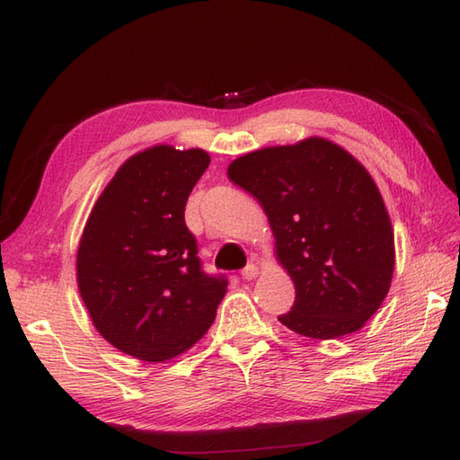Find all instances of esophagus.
I'll return each instance as SVG.
<instances>
[{
  "instance_id": "obj_1",
  "label": "esophagus",
  "mask_w": 460,
  "mask_h": 460,
  "mask_svg": "<svg viewBox=\"0 0 460 460\" xmlns=\"http://www.w3.org/2000/svg\"><path fill=\"white\" fill-rule=\"evenodd\" d=\"M256 274H259V269H256V266H254V264H247V266H244V269L241 270V276H243V280H252Z\"/></svg>"
}]
</instances>
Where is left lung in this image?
<instances>
[{
    "instance_id": "1",
    "label": "left lung",
    "mask_w": 460,
    "mask_h": 460,
    "mask_svg": "<svg viewBox=\"0 0 460 460\" xmlns=\"http://www.w3.org/2000/svg\"><path fill=\"white\" fill-rule=\"evenodd\" d=\"M229 180L262 206L296 286L280 322L312 339L355 333L390 290L394 233L380 191L345 148L312 137L233 160Z\"/></svg>"
}]
</instances>
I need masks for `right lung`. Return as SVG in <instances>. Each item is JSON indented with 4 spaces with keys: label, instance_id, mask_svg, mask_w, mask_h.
Masks as SVG:
<instances>
[{
    "label": "right lung",
    "instance_id": "1",
    "mask_svg": "<svg viewBox=\"0 0 460 460\" xmlns=\"http://www.w3.org/2000/svg\"><path fill=\"white\" fill-rule=\"evenodd\" d=\"M201 148L158 145L131 156L95 201L78 247V288L95 329L125 355L163 362L206 335L227 292L201 269L186 227Z\"/></svg>",
    "mask_w": 460,
    "mask_h": 460
}]
</instances>
